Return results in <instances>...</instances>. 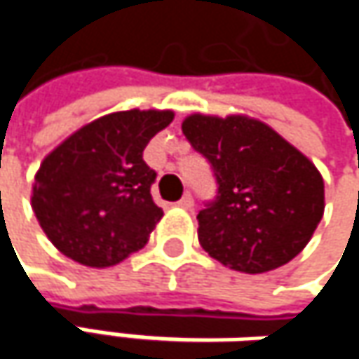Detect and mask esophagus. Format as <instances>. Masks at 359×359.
I'll use <instances>...</instances> for the list:
<instances>
[{
	"mask_svg": "<svg viewBox=\"0 0 359 359\" xmlns=\"http://www.w3.org/2000/svg\"><path fill=\"white\" fill-rule=\"evenodd\" d=\"M177 205H179V208H184V210H191V208L195 205V201H193V195H191V193H184L179 201H177Z\"/></svg>",
	"mask_w": 359,
	"mask_h": 359,
	"instance_id": "esophagus-1",
	"label": "esophagus"
}]
</instances>
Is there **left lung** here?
<instances>
[{
    "label": "left lung",
    "mask_w": 359,
    "mask_h": 359,
    "mask_svg": "<svg viewBox=\"0 0 359 359\" xmlns=\"http://www.w3.org/2000/svg\"><path fill=\"white\" fill-rule=\"evenodd\" d=\"M182 135L216 180L197 214L199 243L220 264L259 274L291 262L324 212L316 166L270 126L245 116H189Z\"/></svg>",
    "instance_id": "8db88e82"
}]
</instances>
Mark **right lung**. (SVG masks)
Instances as JSON below:
<instances>
[{"instance_id": "add662e5", "label": "right lung", "mask_w": 359, "mask_h": 359, "mask_svg": "<svg viewBox=\"0 0 359 359\" xmlns=\"http://www.w3.org/2000/svg\"><path fill=\"white\" fill-rule=\"evenodd\" d=\"M172 111L128 109L83 126L41 164L33 212L49 241L70 259L106 268L139 251L162 210L151 199L156 170L143 160Z\"/></svg>"}]
</instances>
